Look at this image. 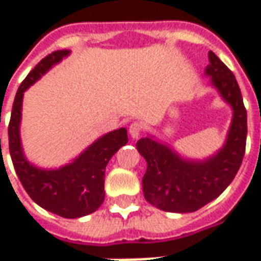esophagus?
Wrapping results in <instances>:
<instances>
[{
  "instance_id": "obj_1",
  "label": "esophagus",
  "mask_w": 261,
  "mask_h": 261,
  "mask_svg": "<svg viewBox=\"0 0 261 261\" xmlns=\"http://www.w3.org/2000/svg\"><path fill=\"white\" fill-rule=\"evenodd\" d=\"M142 130H144V125H142L141 123H138V121L131 123L130 128H128V131H130V136L133 137V138H138L140 134L142 133Z\"/></svg>"
}]
</instances>
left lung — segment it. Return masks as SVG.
<instances>
[{"mask_svg":"<svg viewBox=\"0 0 261 261\" xmlns=\"http://www.w3.org/2000/svg\"><path fill=\"white\" fill-rule=\"evenodd\" d=\"M208 60L205 74L233 109L224 148L204 162H192L149 137L137 142L138 152L147 161V172L142 177L144 197L162 211L193 213L213 201L233 180L245 156L247 113L238 81L213 51L208 53Z\"/></svg>","mask_w":261,"mask_h":261,"instance_id":"1","label":"left lung"}]
</instances>
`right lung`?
I'll return each mask as SVG.
<instances>
[{
	"label": "right lung",
	"instance_id": "add662e5",
	"mask_svg": "<svg viewBox=\"0 0 261 261\" xmlns=\"http://www.w3.org/2000/svg\"><path fill=\"white\" fill-rule=\"evenodd\" d=\"M68 54V50H57L46 56L20 84L12 105L8 140L9 153L16 175L32 200L63 218H80L96 211L102 205L105 200V169L110 158L128 142L127 130L119 128L103 136L72 164L56 170L37 169L29 164L22 153L19 138L23 92Z\"/></svg>",
	"mask_w": 261,
	"mask_h": 261
}]
</instances>
